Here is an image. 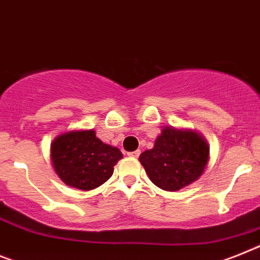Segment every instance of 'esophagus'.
<instances>
[{"mask_svg":"<svg viewBox=\"0 0 260 260\" xmlns=\"http://www.w3.org/2000/svg\"><path fill=\"white\" fill-rule=\"evenodd\" d=\"M128 156H131V157H139V156H140V150H135V152H129V153H128Z\"/></svg>","mask_w":260,"mask_h":260,"instance_id":"34e87169","label":"esophagus"}]
</instances>
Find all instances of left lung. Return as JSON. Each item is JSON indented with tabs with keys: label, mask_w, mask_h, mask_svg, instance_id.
<instances>
[{
	"label": "left lung",
	"mask_w": 260,
	"mask_h": 260,
	"mask_svg": "<svg viewBox=\"0 0 260 260\" xmlns=\"http://www.w3.org/2000/svg\"><path fill=\"white\" fill-rule=\"evenodd\" d=\"M139 160L156 186L176 191L204 173L209 162V145L196 131L164 126L154 147L143 152Z\"/></svg>",
	"instance_id": "1"
}]
</instances>
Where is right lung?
<instances>
[{
    "instance_id": "add662e5",
    "label": "right lung",
    "mask_w": 260,
    "mask_h": 260,
    "mask_svg": "<svg viewBox=\"0 0 260 260\" xmlns=\"http://www.w3.org/2000/svg\"><path fill=\"white\" fill-rule=\"evenodd\" d=\"M121 158V152L98 139L93 129L69 131L51 143L55 173L64 184L80 190H92L110 180Z\"/></svg>"
}]
</instances>
